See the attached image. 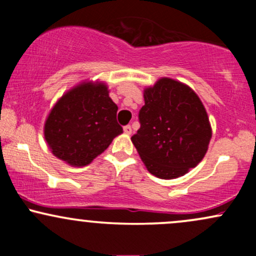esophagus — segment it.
I'll return each mask as SVG.
<instances>
[{
	"label": "esophagus",
	"mask_w": 256,
	"mask_h": 256,
	"mask_svg": "<svg viewBox=\"0 0 256 256\" xmlns=\"http://www.w3.org/2000/svg\"><path fill=\"white\" fill-rule=\"evenodd\" d=\"M124 132H125V134H130L131 132H132V128H131V126H130V125H125V126H124Z\"/></svg>",
	"instance_id": "esophagus-1"
}]
</instances>
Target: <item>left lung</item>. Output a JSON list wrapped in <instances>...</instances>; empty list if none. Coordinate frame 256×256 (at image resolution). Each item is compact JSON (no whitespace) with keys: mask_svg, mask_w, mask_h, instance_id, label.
I'll return each instance as SVG.
<instances>
[{"mask_svg":"<svg viewBox=\"0 0 256 256\" xmlns=\"http://www.w3.org/2000/svg\"><path fill=\"white\" fill-rule=\"evenodd\" d=\"M144 102L132 143L152 174L180 177L204 158L212 137L204 104L189 86L170 78L146 89Z\"/></svg>","mask_w":256,"mask_h":256,"instance_id":"left-lung-1","label":"left lung"}]
</instances>
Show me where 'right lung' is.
Masks as SVG:
<instances>
[{"label":"right lung","mask_w":256,"mask_h":256,"mask_svg":"<svg viewBox=\"0 0 256 256\" xmlns=\"http://www.w3.org/2000/svg\"><path fill=\"white\" fill-rule=\"evenodd\" d=\"M118 106L102 83H83L58 100L44 126V137L55 156L72 166H85L122 132Z\"/></svg>","instance_id":"1"}]
</instances>
